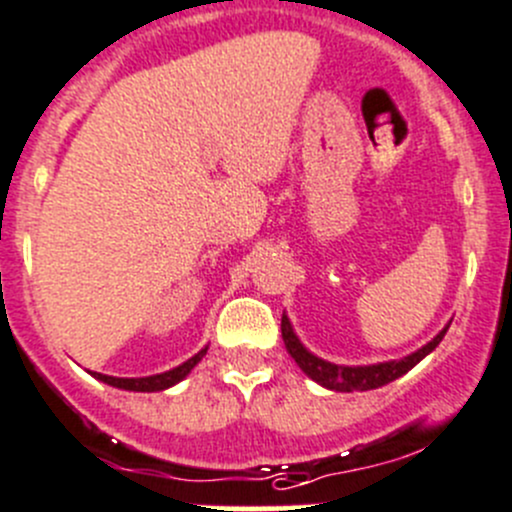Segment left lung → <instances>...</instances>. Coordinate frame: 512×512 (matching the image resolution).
Instances as JSON below:
<instances>
[{
	"label": "left lung",
	"instance_id": "8db88e82",
	"mask_svg": "<svg viewBox=\"0 0 512 512\" xmlns=\"http://www.w3.org/2000/svg\"><path fill=\"white\" fill-rule=\"evenodd\" d=\"M447 328L439 331L427 346L414 351L412 356L399 358V361H384V364H371V366H336L331 364V361H323V358L313 356V353L298 341V336H295L293 326H290L288 321V315H283V323H280L285 348H288L290 356L295 358V364H298L310 379L318 381V384L333 391H369V389H379V386L384 384H391L394 379L407 374L409 369H414V366L427 356V353H432L434 348L439 346V341L444 338Z\"/></svg>",
	"mask_w": 512,
	"mask_h": 512
}]
</instances>
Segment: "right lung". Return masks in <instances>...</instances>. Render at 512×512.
<instances>
[{
	"label": "right lung",
	"mask_w": 512,
	"mask_h": 512,
	"mask_svg": "<svg viewBox=\"0 0 512 512\" xmlns=\"http://www.w3.org/2000/svg\"><path fill=\"white\" fill-rule=\"evenodd\" d=\"M207 353V348L204 351H199L197 356H191L189 361H184L181 366H176V369L171 371H164V374H156V376H143V379H116V376H105V374H93L95 379H100L103 384L108 386H116V389H126V391H164L169 389V386L179 384L181 379H184L186 374H189L194 366L202 361V356Z\"/></svg>",
	"instance_id": "right-lung-1"
}]
</instances>
